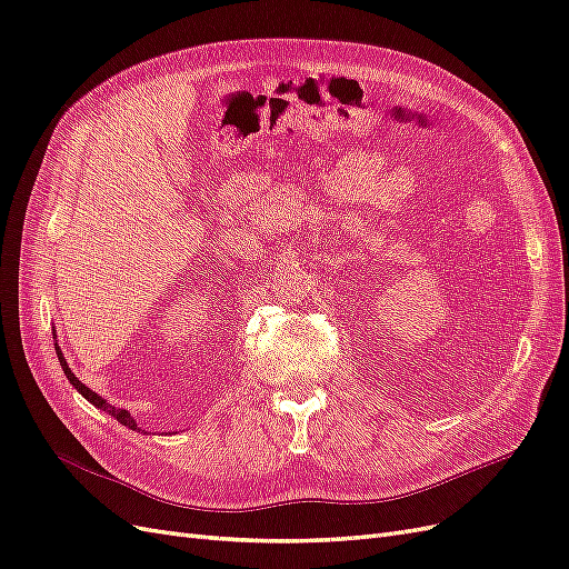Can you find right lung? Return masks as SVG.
Returning <instances> with one entry per match:
<instances>
[{
  "mask_svg": "<svg viewBox=\"0 0 569 569\" xmlns=\"http://www.w3.org/2000/svg\"><path fill=\"white\" fill-rule=\"evenodd\" d=\"M54 349H57V356H59V363H61V370H63V375L68 377V382H71L84 399H88L94 408H99V410H104V412H109L111 418H116L120 425H126V427H130V429H140L137 427V422H134V418L130 416V410H123V408H116V406H111V403H107V399H101L99 393H94L90 387H84L78 377L73 375V370L68 368V363H66V358H63V353H61V347L59 343H54Z\"/></svg>",
  "mask_w": 569,
  "mask_h": 569,
  "instance_id": "obj_1",
  "label": "right lung"
}]
</instances>
